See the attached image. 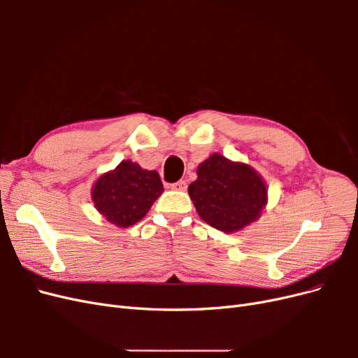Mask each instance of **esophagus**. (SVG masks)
I'll return each mask as SVG.
<instances>
[{
  "label": "esophagus",
  "mask_w": 358,
  "mask_h": 358,
  "mask_svg": "<svg viewBox=\"0 0 358 358\" xmlns=\"http://www.w3.org/2000/svg\"><path fill=\"white\" fill-rule=\"evenodd\" d=\"M170 188L175 189V191H187V182L185 180H179L176 183H171Z\"/></svg>",
  "instance_id": "1"
}]
</instances>
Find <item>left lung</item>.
I'll list each match as a JSON object with an SVG mask.
<instances>
[{"label":"left lung","mask_w":358,"mask_h":358,"mask_svg":"<svg viewBox=\"0 0 358 358\" xmlns=\"http://www.w3.org/2000/svg\"><path fill=\"white\" fill-rule=\"evenodd\" d=\"M188 194L200 218L224 233L251 225L267 204L263 176L249 164L221 154H212L200 162Z\"/></svg>","instance_id":"1"}]
</instances>
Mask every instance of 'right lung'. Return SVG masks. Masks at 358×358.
Segmentation results:
<instances>
[{
  "instance_id": "right-lung-1",
  "label": "right lung",
  "mask_w": 358,
  "mask_h": 358,
  "mask_svg": "<svg viewBox=\"0 0 358 358\" xmlns=\"http://www.w3.org/2000/svg\"><path fill=\"white\" fill-rule=\"evenodd\" d=\"M162 192L158 171L145 170L137 162L124 159L94 182L91 199L103 218L119 229H128L143 220Z\"/></svg>"
}]
</instances>
